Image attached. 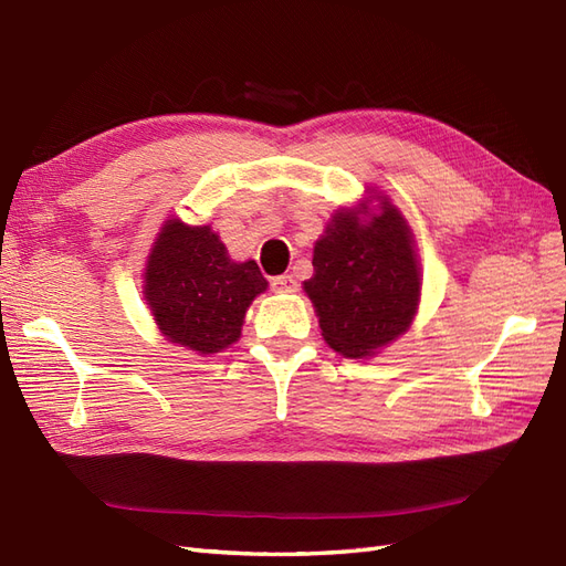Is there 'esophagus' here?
Wrapping results in <instances>:
<instances>
[{
	"label": "esophagus",
	"instance_id": "1",
	"mask_svg": "<svg viewBox=\"0 0 566 566\" xmlns=\"http://www.w3.org/2000/svg\"><path fill=\"white\" fill-rule=\"evenodd\" d=\"M271 287L276 290V293H297V281L293 276H276L271 281Z\"/></svg>",
	"mask_w": 566,
	"mask_h": 566
}]
</instances>
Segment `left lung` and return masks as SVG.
<instances>
[{"label": "left lung", "instance_id": "1", "mask_svg": "<svg viewBox=\"0 0 566 566\" xmlns=\"http://www.w3.org/2000/svg\"><path fill=\"white\" fill-rule=\"evenodd\" d=\"M375 188L339 208L314 245V276L302 287L312 300L321 335L345 358H368L413 323L420 304L416 238L397 205Z\"/></svg>", "mask_w": 566, "mask_h": 566}]
</instances>
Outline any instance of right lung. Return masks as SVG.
Instances as JSON below:
<instances>
[{"instance_id": "obj_1", "label": "right lung", "mask_w": 566, "mask_h": 566, "mask_svg": "<svg viewBox=\"0 0 566 566\" xmlns=\"http://www.w3.org/2000/svg\"><path fill=\"white\" fill-rule=\"evenodd\" d=\"M269 287L254 260L233 262L212 227L169 217L144 269V300L172 345L200 356L238 342L245 312Z\"/></svg>"}]
</instances>
